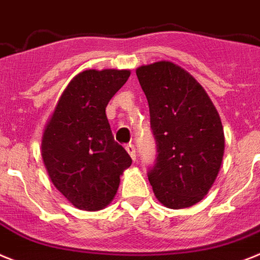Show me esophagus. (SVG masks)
Segmentation results:
<instances>
[{
	"label": "esophagus",
	"instance_id": "esophagus-1",
	"mask_svg": "<svg viewBox=\"0 0 260 260\" xmlns=\"http://www.w3.org/2000/svg\"><path fill=\"white\" fill-rule=\"evenodd\" d=\"M126 151H127L128 155L132 156L133 160H135V157H137V152H135L134 145H132V143H128V145H126Z\"/></svg>",
	"mask_w": 260,
	"mask_h": 260
}]
</instances>
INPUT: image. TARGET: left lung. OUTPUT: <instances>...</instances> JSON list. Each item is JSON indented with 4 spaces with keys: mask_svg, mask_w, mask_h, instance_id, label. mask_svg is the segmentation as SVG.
Masks as SVG:
<instances>
[{
    "mask_svg": "<svg viewBox=\"0 0 260 260\" xmlns=\"http://www.w3.org/2000/svg\"><path fill=\"white\" fill-rule=\"evenodd\" d=\"M156 139V163L148 172L159 203L183 209L208 194L219 172L225 135L216 106L190 73L172 61L137 68Z\"/></svg>",
    "mask_w": 260,
    "mask_h": 260,
    "instance_id": "obj_1",
    "label": "left lung"
}]
</instances>
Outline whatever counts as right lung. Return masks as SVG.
<instances>
[{
    "mask_svg": "<svg viewBox=\"0 0 260 260\" xmlns=\"http://www.w3.org/2000/svg\"><path fill=\"white\" fill-rule=\"evenodd\" d=\"M128 70H86L67 85L42 137L51 181L75 208L101 210L114 199L132 157L114 141L105 109Z\"/></svg>",
    "mask_w": 260,
    "mask_h": 260,
    "instance_id": "right-lung-1",
    "label": "right lung"
}]
</instances>
